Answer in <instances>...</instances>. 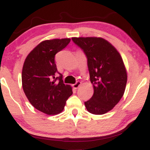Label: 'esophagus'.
Wrapping results in <instances>:
<instances>
[{
	"instance_id": "obj_1",
	"label": "esophagus",
	"mask_w": 150,
	"mask_h": 150,
	"mask_svg": "<svg viewBox=\"0 0 150 150\" xmlns=\"http://www.w3.org/2000/svg\"><path fill=\"white\" fill-rule=\"evenodd\" d=\"M80 85H81V82H80V81H77L75 84H73V87L74 89H77Z\"/></svg>"
}]
</instances>
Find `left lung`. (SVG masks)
Returning a JSON list of instances; mask_svg holds the SVG:
<instances>
[{
    "label": "left lung",
    "instance_id": "obj_1",
    "mask_svg": "<svg viewBox=\"0 0 150 150\" xmlns=\"http://www.w3.org/2000/svg\"><path fill=\"white\" fill-rule=\"evenodd\" d=\"M87 59L94 94L85 105L89 113L101 115L119 102L127 83V73L120 53L102 38L73 37Z\"/></svg>",
    "mask_w": 150,
    "mask_h": 150
}]
</instances>
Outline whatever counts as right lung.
<instances>
[{
	"instance_id": "1",
	"label": "right lung",
	"mask_w": 150,
	"mask_h": 150,
	"mask_svg": "<svg viewBox=\"0 0 150 150\" xmlns=\"http://www.w3.org/2000/svg\"><path fill=\"white\" fill-rule=\"evenodd\" d=\"M70 42V39L44 41L29 53L24 63L22 73L24 92L31 104L46 114L61 113L73 94L71 87L63 83L55 63L56 53L65 49Z\"/></svg>"
}]
</instances>
